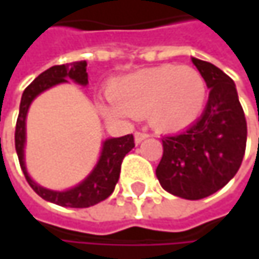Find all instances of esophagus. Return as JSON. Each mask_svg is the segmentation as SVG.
<instances>
[{
  "instance_id": "34e87169",
  "label": "esophagus",
  "mask_w": 259,
  "mask_h": 259,
  "mask_svg": "<svg viewBox=\"0 0 259 259\" xmlns=\"http://www.w3.org/2000/svg\"><path fill=\"white\" fill-rule=\"evenodd\" d=\"M150 135L147 133V132H144V130H138L136 133H135V142L136 144H139V142H142L144 139H147Z\"/></svg>"
}]
</instances>
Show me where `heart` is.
Instances as JSON below:
<instances>
[{
  "label": "heart",
  "mask_w": 259,
  "mask_h": 259,
  "mask_svg": "<svg viewBox=\"0 0 259 259\" xmlns=\"http://www.w3.org/2000/svg\"><path fill=\"white\" fill-rule=\"evenodd\" d=\"M112 106H102L111 117L148 115L160 130H180L201 114L207 99V82L189 66H160L114 80L108 88Z\"/></svg>",
  "instance_id": "heart-1"
}]
</instances>
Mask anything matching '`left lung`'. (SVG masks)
I'll return each mask as SVG.
<instances>
[{
    "label": "left lung",
    "mask_w": 259,
    "mask_h": 259,
    "mask_svg": "<svg viewBox=\"0 0 259 259\" xmlns=\"http://www.w3.org/2000/svg\"><path fill=\"white\" fill-rule=\"evenodd\" d=\"M210 88L201 118L189 129L162 138L163 156L156 169L160 186L184 199H202L237 174L247 124L235 83L211 63L192 58Z\"/></svg>",
    "instance_id": "8db88e82"
}]
</instances>
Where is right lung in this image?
Returning <instances> with one entry per match:
<instances>
[{"label": "right lung", "instance_id": "1", "mask_svg": "<svg viewBox=\"0 0 259 259\" xmlns=\"http://www.w3.org/2000/svg\"><path fill=\"white\" fill-rule=\"evenodd\" d=\"M66 78L73 79L80 85H87L88 83L87 61H76V63L54 66V67L45 70L43 73H40L26 87L24 94H22V99H21V108H19V115H18V121H16L15 147H16L18 159H19V163H21V168L24 171L26 181L38 196H41L43 199L54 202L57 205L72 207V208H85V207H91V205L106 199L114 192L115 184L120 179L123 159L135 147V139H133V135L106 139L103 142L102 156H100L96 168L93 169V172L80 184L70 190H66V192L49 190L31 180L26 172L25 163H24L25 118L28 108L35 96H38L41 91H45L57 83L67 82Z\"/></svg>", "mask_w": 259, "mask_h": 259}]
</instances>
